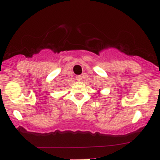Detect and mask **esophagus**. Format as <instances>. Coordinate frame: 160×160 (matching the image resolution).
I'll list each match as a JSON object with an SVG mask.
<instances>
[{
	"mask_svg": "<svg viewBox=\"0 0 160 160\" xmlns=\"http://www.w3.org/2000/svg\"><path fill=\"white\" fill-rule=\"evenodd\" d=\"M76 80L78 82H81L82 80V76H81V75L76 76Z\"/></svg>",
	"mask_w": 160,
	"mask_h": 160,
	"instance_id": "obj_1",
	"label": "esophagus"
}]
</instances>
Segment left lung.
Masks as SVG:
<instances>
[{"label":"left lung","instance_id":"8db88e82","mask_svg":"<svg viewBox=\"0 0 160 160\" xmlns=\"http://www.w3.org/2000/svg\"><path fill=\"white\" fill-rule=\"evenodd\" d=\"M98 94H100V93H99V92H98Z\"/></svg>","mask_w":160,"mask_h":160}]
</instances>
